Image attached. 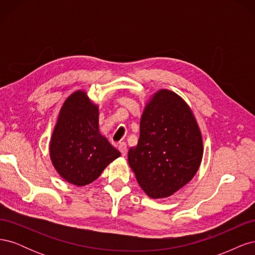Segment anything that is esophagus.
Instances as JSON below:
<instances>
[{
  "label": "esophagus",
  "instance_id": "1",
  "mask_svg": "<svg viewBox=\"0 0 255 255\" xmlns=\"http://www.w3.org/2000/svg\"><path fill=\"white\" fill-rule=\"evenodd\" d=\"M118 149H119V151L121 152L122 156L127 155V153H128V146H127V143H126V142H121V143L119 144V146H118Z\"/></svg>",
  "mask_w": 255,
  "mask_h": 255
}]
</instances>
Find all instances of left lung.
<instances>
[{"label":"left lung","instance_id":"obj_1","mask_svg":"<svg viewBox=\"0 0 255 255\" xmlns=\"http://www.w3.org/2000/svg\"><path fill=\"white\" fill-rule=\"evenodd\" d=\"M203 156L201 130L189 105L168 89L146 102L139 139L128 153V165L152 199L172 196L197 173Z\"/></svg>","mask_w":255,"mask_h":255}]
</instances>
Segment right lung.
I'll use <instances>...</instances> for the list:
<instances>
[{
	"mask_svg": "<svg viewBox=\"0 0 255 255\" xmlns=\"http://www.w3.org/2000/svg\"><path fill=\"white\" fill-rule=\"evenodd\" d=\"M50 158L58 174L75 186L97 180L120 156L99 129V106L76 90L59 111L50 140Z\"/></svg>",
	"mask_w": 255,
	"mask_h": 255,
	"instance_id": "right-lung-1",
	"label": "right lung"
}]
</instances>
